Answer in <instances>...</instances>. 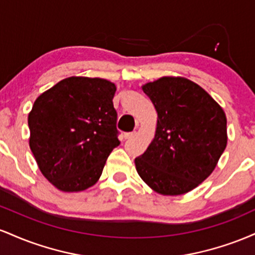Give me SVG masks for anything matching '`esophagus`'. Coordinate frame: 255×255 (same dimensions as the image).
I'll return each mask as SVG.
<instances>
[{
    "instance_id": "obj_1",
    "label": "esophagus",
    "mask_w": 255,
    "mask_h": 255,
    "mask_svg": "<svg viewBox=\"0 0 255 255\" xmlns=\"http://www.w3.org/2000/svg\"><path fill=\"white\" fill-rule=\"evenodd\" d=\"M136 135V131H130V133H126L125 134V139H131Z\"/></svg>"
}]
</instances>
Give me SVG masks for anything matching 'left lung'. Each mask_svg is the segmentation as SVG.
I'll use <instances>...</instances> for the list:
<instances>
[{"label": "left lung", "instance_id": "obj_1", "mask_svg": "<svg viewBox=\"0 0 255 255\" xmlns=\"http://www.w3.org/2000/svg\"><path fill=\"white\" fill-rule=\"evenodd\" d=\"M142 91L158 119L153 140L135 158L137 174L159 194H184L211 175L225 150L224 111L188 79L160 78Z\"/></svg>", "mask_w": 255, "mask_h": 255}]
</instances>
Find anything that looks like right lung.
<instances>
[{
	"label": "right lung",
	"instance_id": "1",
	"mask_svg": "<svg viewBox=\"0 0 255 255\" xmlns=\"http://www.w3.org/2000/svg\"><path fill=\"white\" fill-rule=\"evenodd\" d=\"M115 84L71 77L36 99L28 114L30 147L39 170L57 189L93 186L111 151L120 145Z\"/></svg>",
	"mask_w": 255,
	"mask_h": 255
}]
</instances>
